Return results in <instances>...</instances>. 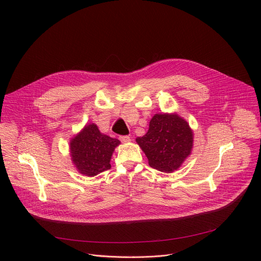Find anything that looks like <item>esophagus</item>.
Returning <instances> with one entry per match:
<instances>
[{
    "label": "esophagus",
    "mask_w": 261,
    "mask_h": 261,
    "mask_svg": "<svg viewBox=\"0 0 261 261\" xmlns=\"http://www.w3.org/2000/svg\"><path fill=\"white\" fill-rule=\"evenodd\" d=\"M119 140H120L121 143H128V142L131 141L130 136H128V135H121V136H119Z\"/></svg>",
    "instance_id": "1"
}]
</instances>
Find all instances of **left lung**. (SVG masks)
I'll return each instance as SVG.
<instances>
[{
  "instance_id": "left-lung-1",
  "label": "left lung",
  "mask_w": 261,
  "mask_h": 261,
  "mask_svg": "<svg viewBox=\"0 0 261 261\" xmlns=\"http://www.w3.org/2000/svg\"><path fill=\"white\" fill-rule=\"evenodd\" d=\"M193 132L187 121L175 114H155L148 132L136 139L150 167L171 172L181 166L193 148Z\"/></svg>"
}]
</instances>
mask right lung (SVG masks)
I'll list each match as a JSON object with an SVG mask.
<instances>
[{
    "instance_id": "add662e5",
    "label": "right lung",
    "mask_w": 261,
    "mask_h": 261,
    "mask_svg": "<svg viewBox=\"0 0 261 261\" xmlns=\"http://www.w3.org/2000/svg\"><path fill=\"white\" fill-rule=\"evenodd\" d=\"M117 139L101 134L97 126L88 125L71 141V155L80 173L94 176L111 168L112 153L117 145Z\"/></svg>"
}]
</instances>
